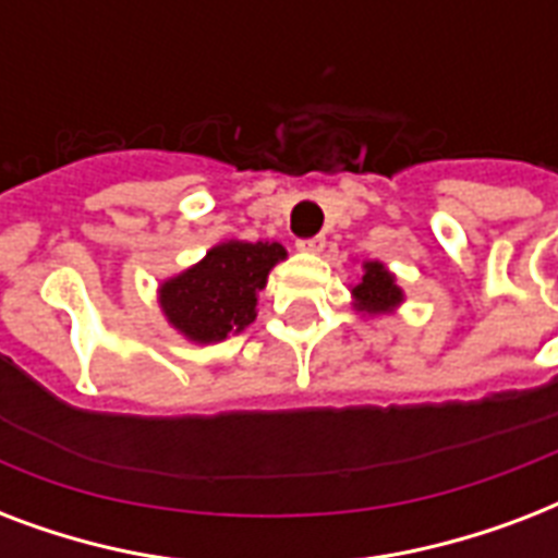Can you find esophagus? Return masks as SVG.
<instances>
[{"label":"esophagus","instance_id":"esophagus-1","mask_svg":"<svg viewBox=\"0 0 558 558\" xmlns=\"http://www.w3.org/2000/svg\"><path fill=\"white\" fill-rule=\"evenodd\" d=\"M324 245H327V240L318 234V236H310V240H301V243H298V248H301V252H306V254H322Z\"/></svg>","mask_w":558,"mask_h":558}]
</instances>
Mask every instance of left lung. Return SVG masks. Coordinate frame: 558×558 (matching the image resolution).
I'll return each instance as SVG.
<instances>
[{"mask_svg": "<svg viewBox=\"0 0 558 558\" xmlns=\"http://www.w3.org/2000/svg\"><path fill=\"white\" fill-rule=\"evenodd\" d=\"M350 292H353V306L362 315H388L405 301L402 289L397 287V278L381 260L362 263V278Z\"/></svg>", "mask_w": 558, "mask_h": 558, "instance_id": "8db88e82", "label": "left lung"}]
</instances>
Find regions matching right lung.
Segmentation results:
<instances>
[{
	"label": "right lung",
	"mask_w": 558,
	"mask_h": 558,
	"mask_svg": "<svg viewBox=\"0 0 558 558\" xmlns=\"http://www.w3.org/2000/svg\"><path fill=\"white\" fill-rule=\"evenodd\" d=\"M280 260H287L280 243H217L191 269L161 283V313L193 344L226 341L257 318V292Z\"/></svg>",
	"instance_id": "1"
}]
</instances>
